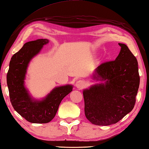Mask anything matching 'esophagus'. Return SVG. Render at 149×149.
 Here are the masks:
<instances>
[{"mask_svg":"<svg viewBox=\"0 0 149 149\" xmlns=\"http://www.w3.org/2000/svg\"><path fill=\"white\" fill-rule=\"evenodd\" d=\"M86 86V83L84 81H83L82 80H80L79 81H77L76 83V87L79 88V90H81L82 88H84Z\"/></svg>","mask_w":149,"mask_h":149,"instance_id":"obj_1","label":"esophagus"}]
</instances>
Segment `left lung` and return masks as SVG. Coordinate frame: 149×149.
Returning <instances> with one entry per match:
<instances>
[{"mask_svg":"<svg viewBox=\"0 0 149 149\" xmlns=\"http://www.w3.org/2000/svg\"><path fill=\"white\" fill-rule=\"evenodd\" d=\"M120 52L114 61L97 67L93 79L100 84L83 91L84 113L97 126L116 124L134 109L140 78L136 57L126 44L118 43Z\"/></svg>","mask_w":149,"mask_h":149,"instance_id":"obj_1","label":"left lung"}]
</instances>
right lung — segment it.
Listing matches in <instances>:
<instances>
[{"instance_id":"1","label":"right lung","mask_w":149,"mask_h":149,"mask_svg":"<svg viewBox=\"0 0 149 149\" xmlns=\"http://www.w3.org/2000/svg\"><path fill=\"white\" fill-rule=\"evenodd\" d=\"M48 39L26 42L12 57L7 73V85L10 101L14 110L26 120L35 124H45L56 116L59 104L65 96L72 91V85L54 88L41 100L33 99L25 87L24 80L28 65L36 56Z\"/></svg>"}]
</instances>
